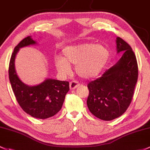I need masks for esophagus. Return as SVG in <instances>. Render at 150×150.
Instances as JSON below:
<instances>
[{"label":"esophagus","instance_id":"34e87169","mask_svg":"<svg viewBox=\"0 0 150 150\" xmlns=\"http://www.w3.org/2000/svg\"><path fill=\"white\" fill-rule=\"evenodd\" d=\"M78 86H79V83L78 81H75V80H72L70 83V88L71 90L75 89Z\"/></svg>","mask_w":150,"mask_h":150}]
</instances>
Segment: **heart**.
I'll list each match as a JSON object with an SVG mask.
<instances>
[{
    "instance_id": "1",
    "label": "heart",
    "mask_w": 150,
    "mask_h": 150,
    "mask_svg": "<svg viewBox=\"0 0 150 150\" xmlns=\"http://www.w3.org/2000/svg\"><path fill=\"white\" fill-rule=\"evenodd\" d=\"M64 58L57 57L55 64L57 70L67 75L70 64H75L77 74L85 79L95 78L108 63L110 52L106 47L95 43H83L67 46L62 50Z\"/></svg>"
}]
</instances>
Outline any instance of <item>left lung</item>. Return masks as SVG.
<instances>
[{"mask_svg": "<svg viewBox=\"0 0 150 150\" xmlns=\"http://www.w3.org/2000/svg\"><path fill=\"white\" fill-rule=\"evenodd\" d=\"M117 52H124L119 61L98 79L88 84L87 105L98 119L111 121L129 108L138 79V64L132 47L120 37L116 39Z\"/></svg>", "mask_w": 150, "mask_h": 150, "instance_id": "left-lung-1", "label": "left lung"}]
</instances>
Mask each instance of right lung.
Here are the masks:
<instances>
[{
    "mask_svg": "<svg viewBox=\"0 0 150 150\" xmlns=\"http://www.w3.org/2000/svg\"><path fill=\"white\" fill-rule=\"evenodd\" d=\"M34 44L35 41L31 37H27L14 48L9 62V80L17 102L22 109L34 118L45 119L54 116L62 108L70 87L68 81L47 79L38 86H29L20 80L15 70L16 54L21 47Z\"/></svg>",
    "mask_w": 150,
    "mask_h": 150,
    "instance_id": "add662e5",
    "label": "right lung"
}]
</instances>
